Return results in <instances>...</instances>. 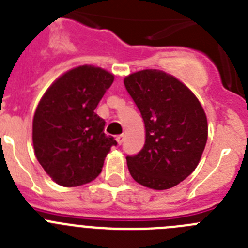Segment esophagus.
Here are the masks:
<instances>
[{
	"label": "esophagus",
	"mask_w": 248,
	"mask_h": 248,
	"mask_svg": "<svg viewBox=\"0 0 248 248\" xmlns=\"http://www.w3.org/2000/svg\"><path fill=\"white\" fill-rule=\"evenodd\" d=\"M117 141H118V144H119V145H122L123 141H124V134L118 135V137H117Z\"/></svg>",
	"instance_id": "1"
}]
</instances>
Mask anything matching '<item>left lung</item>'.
<instances>
[{
    "label": "left lung",
    "mask_w": 248,
    "mask_h": 248,
    "mask_svg": "<svg viewBox=\"0 0 248 248\" xmlns=\"http://www.w3.org/2000/svg\"><path fill=\"white\" fill-rule=\"evenodd\" d=\"M124 85L145 125L143 149L126 156L129 172L150 189L174 187L200 161L207 141L205 111L186 85L163 71L137 72Z\"/></svg>",
    "instance_id": "8db88e82"
}]
</instances>
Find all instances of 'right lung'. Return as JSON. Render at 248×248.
Here are the masks:
<instances>
[{"instance_id":"obj_1","label":"right lung","mask_w":248,"mask_h":248,"mask_svg":"<svg viewBox=\"0 0 248 248\" xmlns=\"http://www.w3.org/2000/svg\"><path fill=\"white\" fill-rule=\"evenodd\" d=\"M113 80L102 68L80 65L59 77L39 102L32 131L34 154L59 185L91 183L117 145L104 134V119L94 111Z\"/></svg>"}]
</instances>
